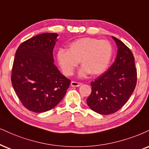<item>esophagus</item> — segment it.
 Here are the masks:
<instances>
[{"instance_id": "34e87169", "label": "esophagus", "mask_w": 149, "mask_h": 149, "mask_svg": "<svg viewBox=\"0 0 149 149\" xmlns=\"http://www.w3.org/2000/svg\"><path fill=\"white\" fill-rule=\"evenodd\" d=\"M81 83H79V82H76V81H72L70 84V86H72V87H79L81 85Z\"/></svg>"}]
</instances>
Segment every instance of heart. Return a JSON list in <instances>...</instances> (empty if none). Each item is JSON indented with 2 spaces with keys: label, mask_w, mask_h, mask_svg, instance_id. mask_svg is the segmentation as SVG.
<instances>
[{
  "label": "heart",
  "mask_w": 149,
  "mask_h": 149,
  "mask_svg": "<svg viewBox=\"0 0 149 149\" xmlns=\"http://www.w3.org/2000/svg\"><path fill=\"white\" fill-rule=\"evenodd\" d=\"M113 48L107 40L86 37L80 38L70 44L68 49L60 48L56 58L63 74H72L79 63L82 68L79 76L85 77L102 74L108 68L113 57Z\"/></svg>",
  "instance_id": "obj_1"
}]
</instances>
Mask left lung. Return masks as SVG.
Wrapping results in <instances>:
<instances>
[{
  "mask_svg": "<svg viewBox=\"0 0 149 149\" xmlns=\"http://www.w3.org/2000/svg\"><path fill=\"white\" fill-rule=\"evenodd\" d=\"M117 47L115 62L109 69L92 81L87 104L93 111L110 115L120 109L131 97L137 83L135 58L128 47L112 36Z\"/></svg>",
  "mask_w": 149,
  "mask_h": 149,
  "instance_id": "left-lung-1",
  "label": "left lung"
}]
</instances>
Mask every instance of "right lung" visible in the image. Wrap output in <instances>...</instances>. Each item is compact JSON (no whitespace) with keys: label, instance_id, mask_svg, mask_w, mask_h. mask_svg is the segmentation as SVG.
Segmentation results:
<instances>
[{"label":"right lung","instance_id":"1","mask_svg":"<svg viewBox=\"0 0 149 149\" xmlns=\"http://www.w3.org/2000/svg\"><path fill=\"white\" fill-rule=\"evenodd\" d=\"M56 33H43L22 43L15 54L11 80L27 109L43 113L52 109L65 96L70 80L54 63Z\"/></svg>","mask_w":149,"mask_h":149}]
</instances>
